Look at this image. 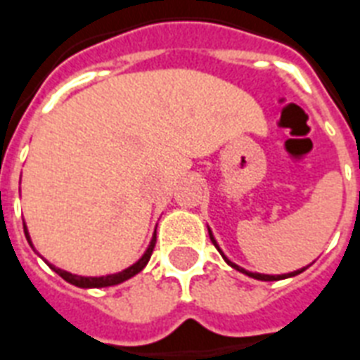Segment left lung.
Returning a JSON list of instances; mask_svg holds the SVG:
<instances>
[{
  "mask_svg": "<svg viewBox=\"0 0 360 360\" xmlns=\"http://www.w3.org/2000/svg\"><path fill=\"white\" fill-rule=\"evenodd\" d=\"M208 235H210L212 244H214V246L218 248V252L221 253V257L225 259V263L229 264V266H233V269H235V270H238V272H242V274L250 276V278H255V280H261V281H278V280H285V278H293V276L300 274V272H304V269L295 270V272H287V274H276V276H272V274H259V272H250V270L242 269V266H238V264H235V263H233V261H229V259L225 257V253L221 252V250H219L218 242H216V238H214V235H212L210 227H208Z\"/></svg>",
  "mask_w": 360,
  "mask_h": 360,
  "instance_id": "1",
  "label": "left lung"
}]
</instances>
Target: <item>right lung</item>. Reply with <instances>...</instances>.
<instances>
[{"instance_id":"add662e5","label":"right lung","mask_w":360,"mask_h":360,"mask_svg":"<svg viewBox=\"0 0 360 360\" xmlns=\"http://www.w3.org/2000/svg\"><path fill=\"white\" fill-rule=\"evenodd\" d=\"M24 233H26V238L27 242H30V246L33 248L32 244V238H30V233H27V227L26 224H24ZM154 246H155V231H154V236H152V240H150V246L146 248V252H144V255H142L136 263H133L131 266H127L125 270H122V272H116V274H108V276H99V278H91V276H77V274H71V272H67V270H61L58 269V266H54V264H50L46 259H44V263L49 264L50 269L54 270L56 274L61 276L63 280L69 281V283H73V285L77 287H82V289H94V287H110V285H118V283H122V281L129 280V278H133L135 274H139L146 264H148L150 257H152V252H154ZM35 250V248H33Z\"/></svg>"}]
</instances>
